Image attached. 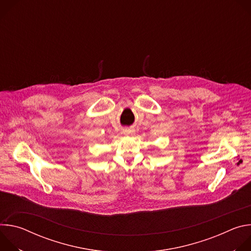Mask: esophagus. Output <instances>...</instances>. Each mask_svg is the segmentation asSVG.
<instances>
[{
    "mask_svg": "<svg viewBox=\"0 0 251 251\" xmlns=\"http://www.w3.org/2000/svg\"><path fill=\"white\" fill-rule=\"evenodd\" d=\"M134 132H135L134 129H124L123 130V134H125V135H133Z\"/></svg>",
    "mask_w": 251,
    "mask_h": 251,
    "instance_id": "1",
    "label": "esophagus"
}]
</instances>
